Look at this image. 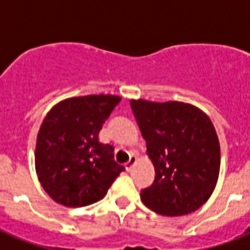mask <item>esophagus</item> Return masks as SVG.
I'll list each match as a JSON object with an SVG mask.
<instances>
[{"label": "esophagus", "mask_w": 250, "mask_h": 250, "mask_svg": "<svg viewBox=\"0 0 250 250\" xmlns=\"http://www.w3.org/2000/svg\"><path fill=\"white\" fill-rule=\"evenodd\" d=\"M136 161H138V158H136V155H131L130 156V160L127 161L126 164H125V167H126L127 171H130V170L134 167V165L136 164Z\"/></svg>", "instance_id": "obj_1"}]
</instances>
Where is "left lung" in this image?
<instances>
[{"label": "left lung", "instance_id": "left-lung-1", "mask_svg": "<svg viewBox=\"0 0 250 250\" xmlns=\"http://www.w3.org/2000/svg\"><path fill=\"white\" fill-rule=\"evenodd\" d=\"M155 180L141 190L144 205L165 216L193 213L215 189L220 145L215 127L199 107L182 101L130 100Z\"/></svg>", "mask_w": 250, "mask_h": 250}]
</instances>
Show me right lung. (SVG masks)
<instances>
[{
    "mask_svg": "<svg viewBox=\"0 0 250 250\" xmlns=\"http://www.w3.org/2000/svg\"><path fill=\"white\" fill-rule=\"evenodd\" d=\"M115 95H87L60 101L47 112L36 139L35 167L43 190L67 208L94 204L125 170L114 146L99 132L115 106Z\"/></svg>",
    "mask_w": 250,
    "mask_h": 250,
    "instance_id": "obj_1",
    "label": "right lung"
}]
</instances>
